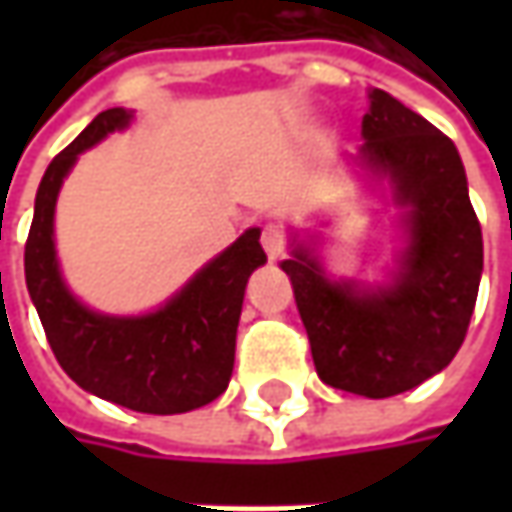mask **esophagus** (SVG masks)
Wrapping results in <instances>:
<instances>
[{
    "instance_id": "34e87169",
    "label": "esophagus",
    "mask_w": 512,
    "mask_h": 512,
    "mask_svg": "<svg viewBox=\"0 0 512 512\" xmlns=\"http://www.w3.org/2000/svg\"><path fill=\"white\" fill-rule=\"evenodd\" d=\"M262 247H265V253L270 259H279V256H285L287 250V230L282 225H267L262 230Z\"/></svg>"
}]
</instances>
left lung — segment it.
<instances>
[{
    "mask_svg": "<svg viewBox=\"0 0 512 512\" xmlns=\"http://www.w3.org/2000/svg\"><path fill=\"white\" fill-rule=\"evenodd\" d=\"M359 159L396 187L407 213L399 282L382 293L327 282L310 250L282 262L319 379L367 399L404 393L459 353L479 296L482 225L456 145L384 90L370 93Z\"/></svg>",
    "mask_w": 512,
    "mask_h": 512,
    "instance_id": "8db88e82",
    "label": "left lung"
}]
</instances>
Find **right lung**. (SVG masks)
<instances>
[{"label": "right lung", "mask_w": 512, "mask_h": 512, "mask_svg": "<svg viewBox=\"0 0 512 512\" xmlns=\"http://www.w3.org/2000/svg\"><path fill=\"white\" fill-rule=\"evenodd\" d=\"M128 122L130 110H102L53 156L36 190L25 242V282L50 350L73 382L130 410L170 416L205 407L227 390L247 279L267 256L259 230L250 227L150 316L113 319L79 305L62 285L56 265L53 207L76 156Z\"/></svg>", "instance_id": "1"}]
</instances>
